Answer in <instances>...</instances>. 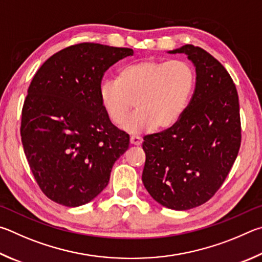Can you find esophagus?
Returning <instances> with one entry per match:
<instances>
[{
	"mask_svg": "<svg viewBox=\"0 0 262 262\" xmlns=\"http://www.w3.org/2000/svg\"><path fill=\"white\" fill-rule=\"evenodd\" d=\"M130 141H131L132 145H140L141 141H143V139H141L139 136L132 135V136L130 137Z\"/></svg>",
	"mask_w": 262,
	"mask_h": 262,
	"instance_id": "34e87169",
	"label": "esophagus"
}]
</instances>
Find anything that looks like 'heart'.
Listing matches in <instances>:
<instances>
[{
  "label": "heart",
  "mask_w": 262,
  "mask_h": 262,
  "mask_svg": "<svg viewBox=\"0 0 262 262\" xmlns=\"http://www.w3.org/2000/svg\"><path fill=\"white\" fill-rule=\"evenodd\" d=\"M195 85V73L189 63L141 61L118 71L116 80H105L100 87L101 104L114 125L124 124L134 134L152 128H168L186 112Z\"/></svg>",
  "instance_id": "heart-1"
}]
</instances>
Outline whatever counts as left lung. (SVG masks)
Wrapping results in <instances>:
<instances>
[{
	"instance_id": "obj_1",
	"label": "left lung",
	"mask_w": 262,
	"mask_h": 262,
	"mask_svg": "<svg viewBox=\"0 0 262 262\" xmlns=\"http://www.w3.org/2000/svg\"><path fill=\"white\" fill-rule=\"evenodd\" d=\"M184 53L195 67V89L175 125L144 137L143 183L167 208L186 210L205 204L226 181L242 141L239 101L230 75L216 58L193 45Z\"/></svg>"
}]
</instances>
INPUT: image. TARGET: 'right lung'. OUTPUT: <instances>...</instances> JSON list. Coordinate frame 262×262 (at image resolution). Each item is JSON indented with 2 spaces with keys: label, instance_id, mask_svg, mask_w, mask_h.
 Masks as SVG:
<instances>
[{
  "label": "right lung",
  "instance_id": "1",
  "mask_svg": "<svg viewBox=\"0 0 262 262\" xmlns=\"http://www.w3.org/2000/svg\"><path fill=\"white\" fill-rule=\"evenodd\" d=\"M130 48L82 42L46 61L32 79L21 110L20 136L27 162L50 200L77 207L108 185L130 137L110 122L101 104L104 72Z\"/></svg>",
  "mask_w": 262,
  "mask_h": 262
}]
</instances>
